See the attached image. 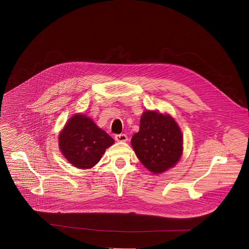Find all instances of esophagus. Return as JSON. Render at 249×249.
Segmentation results:
<instances>
[{
    "instance_id": "esophagus-1",
    "label": "esophagus",
    "mask_w": 249,
    "mask_h": 249,
    "mask_svg": "<svg viewBox=\"0 0 249 249\" xmlns=\"http://www.w3.org/2000/svg\"><path fill=\"white\" fill-rule=\"evenodd\" d=\"M115 140L117 142H126L127 141V136L125 134H116L115 135Z\"/></svg>"
}]
</instances>
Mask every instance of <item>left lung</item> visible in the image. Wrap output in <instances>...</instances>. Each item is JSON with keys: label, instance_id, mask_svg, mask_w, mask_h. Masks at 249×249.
<instances>
[{"label": "left lung", "instance_id": "obj_1", "mask_svg": "<svg viewBox=\"0 0 249 249\" xmlns=\"http://www.w3.org/2000/svg\"><path fill=\"white\" fill-rule=\"evenodd\" d=\"M132 147L142 165L153 174L166 172L182 155V134L176 121L169 115L145 111L140 130L131 139Z\"/></svg>", "mask_w": 249, "mask_h": 249}]
</instances>
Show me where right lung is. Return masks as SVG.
I'll use <instances>...</instances> for the list:
<instances>
[{
	"label": "right lung",
	"mask_w": 249,
	"mask_h": 249,
	"mask_svg": "<svg viewBox=\"0 0 249 249\" xmlns=\"http://www.w3.org/2000/svg\"><path fill=\"white\" fill-rule=\"evenodd\" d=\"M114 140L84 115L71 117L59 135V147L73 167L90 169Z\"/></svg>",
	"instance_id": "right-lung-1"
}]
</instances>
